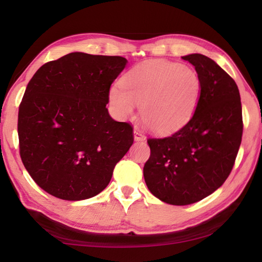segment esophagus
<instances>
[{"label":"esophagus","instance_id":"1","mask_svg":"<svg viewBox=\"0 0 262 262\" xmlns=\"http://www.w3.org/2000/svg\"><path fill=\"white\" fill-rule=\"evenodd\" d=\"M134 140L135 141H144L145 140V136L143 134V132L140 128H135L134 129Z\"/></svg>","mask_w":262,"mask_h":262}]
</instances>
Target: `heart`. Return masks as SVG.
Segmentation results:
<instances>
[{"mask_svg": "<svg viewBox=\"0 0 262 262\" xmlns=\"http://www.w3.org/2000/svg\"><path fill=\"white\" fill-rule=\"evenodd\" d=\"M121 88L110 90L115 111L126 117L141 105V117L150 129L168 134L184 127L196 107L200 79L195 70L164 60L142 62L123 75Z\"/></svg>", "mask_w": 262, "mask_h": 262, "instance_id": "b5f03b06", "label": "heart"}]
</instances>
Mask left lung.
Segmentation results:
<instances>
[{
    "label": "left lung",
    "mask_w": 262,
    "mask_h": 262,
    "mask_svg": "<svg viewBox=\"0 0 262 262\" xmlns=\"http://www.w3.org/2000/svg\"><path fill=\"white\" fill-rule=\"evenodd\" d=\"M200 79L193 117L171 136L148 139L145 184L155 196L174 206L198 202L220 188L234 165L243 136L241 95L236 82L214 60L183 56Z\"/></svg>",
    "instance_id": "8db88e82"
}]
</instances>
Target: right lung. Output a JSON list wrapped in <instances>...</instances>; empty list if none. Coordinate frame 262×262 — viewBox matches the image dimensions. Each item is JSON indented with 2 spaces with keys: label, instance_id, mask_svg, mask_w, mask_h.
<instances>
[{
  "label": "right lung",
  "instance_id": "right-lung-1",
  "mask_svg": "<svg viewBox=\"0 0 262 262\" xmlns=\"http://www.w3.org/2000/svg\"><path fill=\"white\" fill-rule=\"evenodd\" d=\"M127 60L70 53L41 66L18 111L19 155L39 187L68 201L105 189L134 142L133 127L110 117V89Z\"/></svg>",
  "mask_w": 262,
  "mask_h": 262
}]
</instances>
